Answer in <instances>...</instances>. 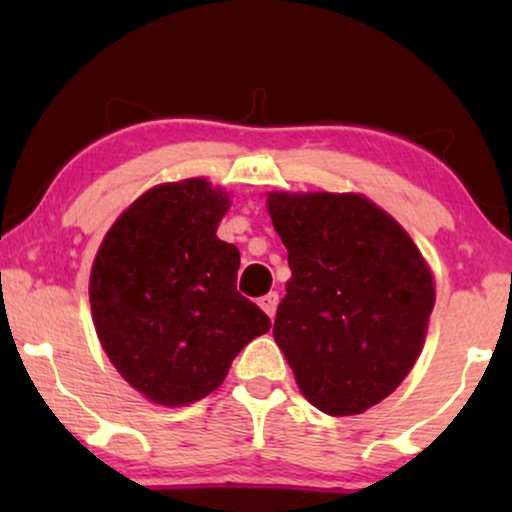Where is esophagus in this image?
I'll use <instances>...</instances> for the list:
<instances>
[{
	"label": "esophagus",
	"instance_id": "1",
	"mask_svg": "<svg viewBox=\"0 0 512 512\" xmlns=\"http://www.w3.org/2000/svg\"><path fill=\"white\" fill-rule=\"evenodd\" d=\"M257 303H260V308L264 310V313H267L269 317H274L276 315V305H279V293L269 291L267 296H262Z\"/></svg>",
	"mask_w": 512,
	"mask_h": 512
}]
</instances>
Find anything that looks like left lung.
Segmentation results:
<instances>
[{"label":"left lung","instance_id":"left-lung-1","mask_svg":"<svg viewBox=\"0 0 512 512\" xmlns=\"http://www.w3.org/2000/svg\"><path fill=\"white\" fill-rule=\"evenodd\" d=\"M291 279L274 339L301 395L332 416L383 402L424 349L436 281L411 236L358 192H267Z\"/></svg>","mask_w":512,"mask_h":512}]
</instances>
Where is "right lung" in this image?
Masks as SVG:
<instances>
[{
    "mask_svg": "<svg viewBox=\"0 0 512 512\" xmlns=\"http://www.w3.org/2000/svg\"><path fill=\"white\" fill-rule=\"evenodd\" d=\"M231 195L204 178L161 182L105 233L88 279L96 334L117 373L161 407L214 392L272 322L240 296V252L216 228Z\"/></svg>",
    "mask_w": 512,
    "mask_h": 512,
    "instance_id": "right-lung-1",
    "label": "right lung"
}]
</instances>
